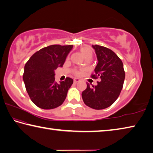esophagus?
Returning a JSON list of instances; mask_svg holds the SVG:
<instances>
[{"instance_id": "esophagus-1", "label": "esophagus", "mask_w": 153, "mask_h": 153, "mask_svg": "<svg viewBox=\"0 0 153 153\" xmlns=\"http://www.w3.org/2000/svg\"><path fill=\"white\" fill-rule=\"evenodd\" d=\"M80 81V80L79 79H74V83H76V82H78Z\"/></svg>"}]
</instances>
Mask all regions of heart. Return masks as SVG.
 I'll list each match as a JSON object with an SVG mask.
<instances>
[{
    "label": "heart",
    "mask_w": 153,
    "mask_h": 153,
    "mask_svg": "<svg viewBox=\"0 0 153 153\" xmlns=\"http://www.w3.org/2000/svg\"><path fill=\"white\" fill-rule=\"evenodd\" d=\"M81 52L82 55L84 56L85 58L88 57H92L93 56V51L88 46H84L81 49Z\"/></svg>",
    "instance_id": "obj_1"
}]
</instances>
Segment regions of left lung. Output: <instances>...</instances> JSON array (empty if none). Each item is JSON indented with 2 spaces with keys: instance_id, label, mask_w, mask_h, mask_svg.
<instances>
[{
  "instance_id": "obj_1",
  "label": "left lung",
  "mask_w": 153,
  "mask_h": 153,
  "mask_svg": "<svg viewBox=\"0 0 153 153\" xmlns=\"http://www.w3.org/2000/svg\"><path fill=\"white\" fill-rule=\"evenodd\" d=\"M98 63L95 68L93 79L100 77L97 85L90 87L82 93L85 104L95 109H103L111 106L119 97L125 79L123 63L116 53L108 48L93 45Z\"/></svg>"
}]
</instances>
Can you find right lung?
<instances>
[{
  "mask_svg": "<svg viewBox=\"0 0 153 153\" xmlns=\"http://www.w3.org/2000/svg\"><path fill=\"white\" fill-rule=\"evenodd\" d=\"M73 45H52L37 51L27 62L23 79L35 105L44 109L58 108L65 100L73 80L67 77L58 84L54 70L62 67Z\"/></svg>",
  "mask_w": 153,
  "mask_h": 153,
  "instance_id": "1",
  "label": "right lung"
}]
</instances>
